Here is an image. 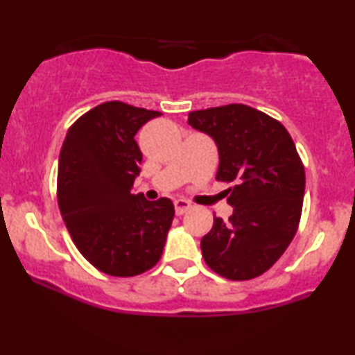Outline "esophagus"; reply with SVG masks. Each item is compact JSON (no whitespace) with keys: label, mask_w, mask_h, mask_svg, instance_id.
<instances>
[{"label":"esophagus","mask_w":355,"mask_h":355,"mask_svg":"<svg viewBox=\"0 0 355 355\" xmlns=\"http://www.w3.org/2000/svg\"><path fill=\"white\" fill-rule=\"evenodd\" d=\"M190 209L191 203L189 200H185V198H177V200H175V211H177V215H183Z\"/></svg>","instance_id":"obj_1"}]
</instances>
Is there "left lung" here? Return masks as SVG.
<instances>
[{
	"mask_svg": "<svg viewBox=\"0 0 355 355\" xmlns=\"http://www.w3.org/2000/svg\"><path fill=\"white\" fill-rule=\"evenodd\" d=\"M189 125L214 138L217 180L234 183L225 190L234 214L215 217L200 242L205 263L229 280L255 279L299 229L305 170L294 140L279 120L242 103L190 112Z\"/></svg>",
	"mask_w": 355,
	"mask_h": 355,
	"instance_id": "1",
	"label": "left lung"
}]
</instances>
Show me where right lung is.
Returning a JSON list of instances; mask_svg holds the SVG:
<instances>
[{"instance_id":"add662e5","label":"right lung","mask_w":355,"mask_h":355,"mask_svg":"<svg viewBox=\"0 0 355 355\" xmlns=\"http://www.w3.org/2000/svg\"><path fill=\"white\" fill-rule=\"evenodd\" d=\"M160 112L107 101L81 115L60 152L58 207L80 254L103 274L133 277L157 266L175 215L170 198L133 195L141 152L135 135Z\"/></svg>"}]
</instances>
